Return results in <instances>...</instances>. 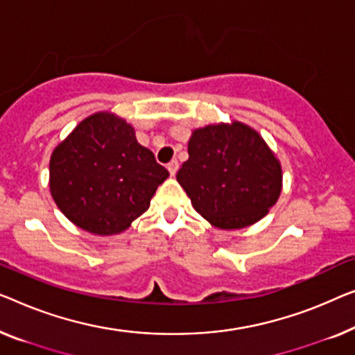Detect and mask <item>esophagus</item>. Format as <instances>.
<instances>
[{
    "label": "esophagus",
    "mask_w": 355,
    "mask_h": 355,
    "mask_svg": "<svg viewBox=\"0 0 355 355\" xmlns=\"http://www.w3.org/2000/svg\"><path fill=\"white\" fill-rule=\"evenodd\" d=\"M166 168H168L169 174H171V176H174V174H176V173H178V169H179V163H178V160L169 162L168 165H166Z\"/></svg>",
    "instance_id": "obj_1"
}]
</instances>
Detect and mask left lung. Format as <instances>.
<instances>
[{
  "instance_id": "left-lung-1",
  "label": "left lung",
  "mask_w": 355,
  "mask_h": 355,
  "mask_svg": "<svg viewBox=\"0 0 355 355\" xmlns=\"http://www.w3.org/2000/svg\"><path fill=\"white\" fill-rule=\"evenodd\" d=\"M178 182L193 208L219 229L264 218L282 190V168L258 132L243 123L193 131Z\"/></svg>"
}]
</instances>
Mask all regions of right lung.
<instances>
[{
    "mask_svg": "<svg viewBox=\"0 0 355 355\" xmlns=\"http://www.w3.org/2000/svg\"><path fill=\"white\" fill-rule=\"evenodd\" d=\"M49 176L54 202L71 223L92 234L112 235L147 211L169 173L137 142L131 125L96 114L55 147Z\"/></svg>",
    "mask_w": 355,
    "mask_h": 355,
    "instance_id": "right-lung-1",
    "label": "right lung"
}]
</instances>
